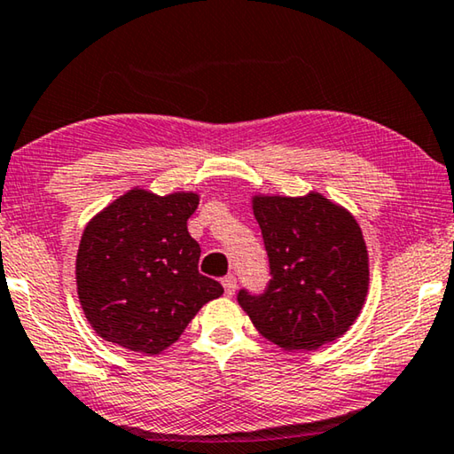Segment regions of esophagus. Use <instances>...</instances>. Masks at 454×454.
Here are the masks:
<instances>
[{
  "label": "esophagus",
  "mask_w": 454,
  "mask_h": 454,
  "mask_svg": "<svg viewBox=\"0 0 454 454\" xmlns=\"http://www.w3.org/2000/svg\"><path fill=\"white\" fill-rule=\"evenodd\" d=\"M223 288H225V294L227 296H233L235 294V288H237V278L235 276H225V278H223Z\"/></svg>",
  "instance_id": "esophagus-1"
}]
</instances>
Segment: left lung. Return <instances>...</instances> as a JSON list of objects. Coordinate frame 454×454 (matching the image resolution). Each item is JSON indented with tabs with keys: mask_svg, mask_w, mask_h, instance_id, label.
Returning <instances> with one entry per match:
<instances>
[{
	"mask_svg": "<svg viewBox=\"0 0 454 454\" xmlns=\"http://www.w3.org/2000/svg\"><path fill=\"white\" fill-rule=\"evenodd\" d=\"M268 254L270 282L237 300L271 343L312 351L347 333L365 302L367 249L361 229L345 208L309 197H255Z\"/></svg>",
	"mask_w": 454,
	"mask_h": 454,
	"instance_id": "obj_1",
	"label": "left lung"
}]
</instances>
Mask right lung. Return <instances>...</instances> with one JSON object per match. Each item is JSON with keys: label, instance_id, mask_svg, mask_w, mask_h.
<instances>
[{"label": "right lung", "instance_id": "1", "mask_svg": "<svg viewBox=\"0 0 454 454\" xmlns=\"http://www.w3.org/2000/svg\"><path fill=\"white\" fill-rule=\"evenodd\" d=\"M194 192L156 197L129 191L85 227L76 290L97 334L129 351L156 355L178 340L223 286L199 274L200 246L186 229Z\"/></svg>", "mask_w": 454, "mask_h": 454}]
</instances>
